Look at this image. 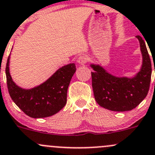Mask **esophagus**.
<instances>
[{"mask_svg": "<svg viewBox=\"0 0 155 155\" xmlns=\"http://www.w3.org/2000/svg\"><path fill=\"white\" fill-rule=\"evenodd\" d=\"M87 61H88V58H87V56H85V55H82V56H79V58H78V60H77L78 63L80 64H86V63L87 62Z\"/></svg>", "mask_w": 155, "mask_h": 155, "instance_id": "obj_1", "label": "esophagus"}]
</instances>
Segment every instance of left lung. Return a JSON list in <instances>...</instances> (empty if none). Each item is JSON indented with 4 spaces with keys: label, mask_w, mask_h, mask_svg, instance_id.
<instances>
[{
    "label": "left lung",
    "mask_w": 155,
    "mask_h": 155,
    "mask_svg": "<svg viewBox=\"0 0 155 155\" xmlns=\"http://www.w3.org/2000/svg\"><path fill=\"white\" fill-rule=\"evenodd\" d=\"M143 55L140 71L134 78H119L107 73L99 65L91 64L94 97L101 107L113 111H127L135 108L146 98L150 86L151 63L146 44L137 35Z\"/></svg>",
    "instance_id": "left-lung-1"
}]
</instances>
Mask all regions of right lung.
<instances>
[{
    "instance_id": "add662e5",
    "label": "right lung",
    "mask_w": 155,
    "mask_h": 155,
    "mask_svg": "<svg viewBox=\"0 0 155 155\" xmlns=\"http://www.w3.org/2000/svg\"><path fill=\"white\" fill-rule=\"evenodd\" d=\"M9 63V56L6 66L8 91L13 102L27 116L32 118L50 117L64 107L68 86L76 70L75 64L65 65L43 84L26 90L19 87L12 81Z\"/></svg>"
}]
</instances>
